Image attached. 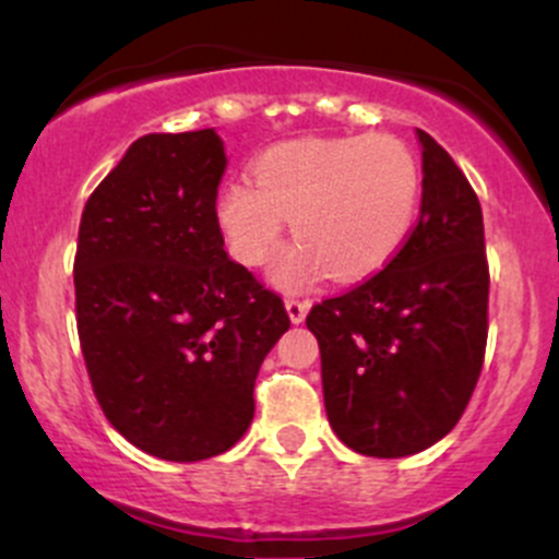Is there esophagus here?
Here are the masks:
<instances>
[{"mask_svg": "<svg viewBox=\"0 0 559 559\" xmlns=\"http://www.w3.org/2000/svg\"><path fill=\"white\" fill-rule=\"evenodd\" d=\"M308 308H311V302L308 300H295V297H292V300H286V313H289L292 324H302L308 316Z\"/></svg>", "mask_w": 559, "mask_h": 559, "instance_id": "34e87169", "label": "esophagus"}]
</instances>
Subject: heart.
Wrapping results in <instances>:
<instances>
[{
  "label": "heart",
  "mask_w": 559,
  "mask_h": 559,
  "mask_svg": "<svg viewBox=\"0 0 559 559\" xmlns=\"http://www.w3.org/2000/svg\"><path fill=\"white\" fill-rule=\"evenodd\" d=\"M251 175L253 183L218 189L216 224L229 253L259 267L289 222L297 243L270 270L284 292L326 273L337 284L370 278L397 257L419 216V162L392 134L289 140L259 154Z\"/></svg>",
  "instance_id": "b5f03b06"
}]
</instances>
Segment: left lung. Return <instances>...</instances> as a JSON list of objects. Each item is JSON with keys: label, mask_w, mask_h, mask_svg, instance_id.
Here are the masks:
<instances>
[{"label": "left lung", "mask_w": 559, "mask_h": 559, "mask_svg": "<svg viewBox=\"0 0 559 559\" xmlns=\"http://www.w3.org/2000/svg\"><path fill=\"white\" fill-rule=\"evenodd\" d=\"M419 224L357 289L313 306L324 408L368 456L425 452L460 421L487 348L489 270L476 191L427 132Z\"/></svg>", "instance_id": "1"}]
</instances>
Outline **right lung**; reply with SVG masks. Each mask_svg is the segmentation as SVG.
Returning <instances> with one entry per match:
<instances>
[{
    "instance_id": "add662e5",
    "label": "right lung",
    "mask_w": 559,
    "mask_h": 559,
    "mask_svg": "<svg viewBox=\"0 0 559 559\" xmlns=\"http://www.w3.org/2000/svg\"><path fill=\"white\" fill-rule=\"evenodd\" d=\"M216 129L145 134L88 197L75 253L83 359L107 421L170 462L224 454L289 330L278 295L233 262L216 224Z\"/></svg>"
}]
</instances>
